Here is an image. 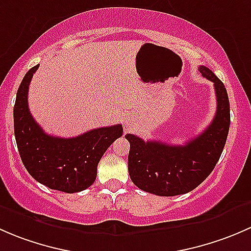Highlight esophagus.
I'll return each mask as SVG.
<instances>
[{
  "instance_id": "1",
  "label": "esophagus",
  "mask_w": 251,
  "mask_h": 251,
  "mask_svg": "<svg viewBox=\"0 0 251 251\" xmlns=\"http://www.w3.org/2000/svg\"><path fill=\"white\" fill-rule=\"evenodd\" d=\"M125 124H126V126H127L128 125V121H125Z\"/></svg>"
}]
</instances>
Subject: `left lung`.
Masks as SVG:
<instances>
[{"mask_svg": "<svg viewBox=\"0 0 251 251\" xmlns=\"http://www.w3.org/2000/svg\"><path fill=\"white\" fill-rule=\"evenodd\" d=\"M203 77L214 82L217 109L211 124L184 146L147 141L127 133L130 142L128 174L144 192L160 197L188 193L211 174L226 144L231 123L229 100L225 85L209 68L201 65Z\"/></svg>", "mask_w": 251, "mask_h": 251, "instance_id": "obj_1", "label": "left lung"}]
</instances>
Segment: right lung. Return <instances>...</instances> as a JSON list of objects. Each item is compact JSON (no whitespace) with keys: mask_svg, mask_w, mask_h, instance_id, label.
Returning a JSON list of instances; mask_svg holds the SVG:
<instances>
[{"mask_svg":"<svg viewBox=\"0 0 251 251\" xmlns=\"http://www.w3.org/2000/svg\"><path fill=\"white\" fill-rule=\"evenodd\" d=\"M39 65L25 74L13 109L14 135L27 173L50 189L76 193L88 188L97 176L100 158L123 135L120 124L87 131L72 138L47 135L34 120L27 105V91Z\"/></svg>","mask_w":251,"mask_h":251,"instance_id":"add662e5","label":"right lung"}]
</instances>
